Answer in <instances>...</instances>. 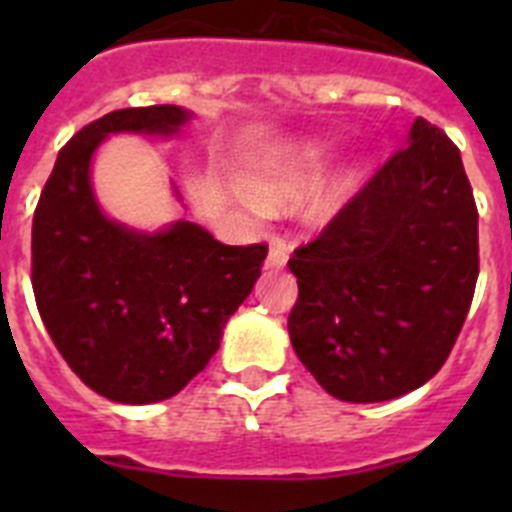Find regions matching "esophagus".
Returning <instances> with one entry per match:
<instances>
[{"label":"esophagus","mask_w":512,"mask_h":512,"mask_svg":"<svg viewBox=\"0 0 512 512\" xmlns=\"http://www.w3.org/2000/svg\"><path fill=\"white\" fill-rule=\"evenodd\" d=\"M289 261V246L284 241H274L269 248V256H266V269H284Z\"/></svg>","instance_id":"esophagus-1"}]
</instances>
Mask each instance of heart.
I'll use <instances>...</instances> for the list:
<instances>
[{
  "label": "heart",
  "mask_w": 512,
  "mask_h": 512,
  "mask_svg": "<svg viewBox=\"0 0 512 512\" xmlns=\"http://www.w3.org/2000/svg\"><path fill=\"white\" fill-rule=\"evenodd\" d=\"M330 153L328 140L307 138L300 140L289 151L271 156L266 161L253 164L243 176V184H233V197L246 207L251 215L264 217L271 205L289 202L300 197L315 176L323 169L325 158ZM372 174V158L356 156L341 169L325 179L312 197V215L315 217H333L338 210L354 200L356 192L364 187V182Z\"/></svg>",
  "instance_id": "1"
}]
</instances>
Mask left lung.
Returning <instances> with one entry per match:
<instances>
[{
    "label": "left lung",
    "mask_w": 512,
    "mask_h": 512,
    "mask_svg": "<svg viewBox=\"0 0 512 512\" xmlns=\"http://www.w3.org/2000/svg\"><path fill=\"white\" fill-rule=\"evenodd\" d=\"M297 359L328 395L384 402L454 348L479 274L477 205L459 148L415 117L408 146L289 259Z\"/></svg>",
    "instance_id": "1"
}]
</instances>
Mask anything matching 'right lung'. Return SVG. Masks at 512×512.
<instances>
[{"mask_svg": "<svg viewBox=\"0 0 512 512\" xmlns=\"http://www.w3.org/2000/svg\"><path fill=\"white\" fill-rule=\"evenodd\" d=\"M192 120L176 104L94 120L61 148L33 217L45 330L81 382L122 405L169 400L205 369L266 259V246H225L189 220L140 230L99 205L92 164L104 140L179 138Z\"/></svg>", "mask_w": 512, "mask_h": 512, "instance_id": "right-lung-1", "label": "right lung"}]
</instances>
